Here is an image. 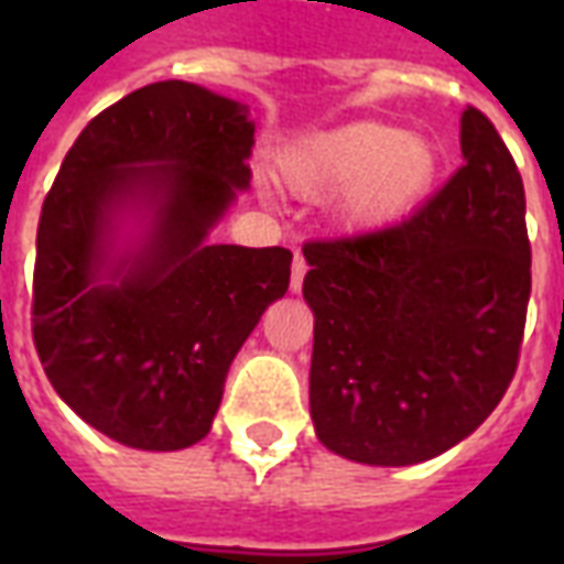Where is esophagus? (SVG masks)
Masks as SVG:
<instances>
[{"mask_svg":"<svg viewBox=\"0 0 564 564\" xmlns=\"http://www.w3.org/2000/svg\"><path fill=\"white\" fill-rule=\"evenodd\" d=\"M305 274H307V262L302 253H295L293 257V274H290V290L299 293L302 290V283H305Z\"/></svg>","mask_w":564,"mask_h":564,"instance_id":"obj_1","label":"esophagus"}]
</instances>
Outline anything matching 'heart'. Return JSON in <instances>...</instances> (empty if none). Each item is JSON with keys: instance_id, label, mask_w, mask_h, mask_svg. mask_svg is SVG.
Instances as JSON below:
<instances>
[{"instance_id": "heart-1", "label": "heart", "mask_w": 564, "mask_h": 564, "mask_svg": "<svg viewBox=\"0 0 564 564\" xmlns=\"http://www.w3.org/2000/svg\"><path fill=\"white\" fill-rule=\"evenodd\" d=\"M441 172L432 141L390 123H347L283 150L281 177L290 193H338L335 217L347 229H378L416 208Z\"/></svg>"}]
</instances>
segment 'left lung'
Returning a JSON list of instances; mask_svg holds the SVG:
<instances>
[{
	"mask_svg": "<svg viewBox=\"0 0 564 564\" xmlns=\"http://www.w3.org/2000/svg\"><path fill=\"white\" fill-rule=\"evenodd\" d=\"M465 165L408 220L302 245L311 416L344 459L414 465L496 411L532 293L525 189L492 120L462 111Z\"/></svg>",
	"mask_w": 564,
	"mask_h": 564,
	"instance_id": "obj_1",
	"label": "left lung"
}]
</instances>
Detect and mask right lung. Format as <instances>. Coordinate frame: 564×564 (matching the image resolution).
I'll list each match as a JSON object with an SVG mask.
<instances>
[{
	"instance_id": "add662e5",
	"label": "right lung",
	"mask_w": 564,
	"mask_h": 564,
	"mask_svg": "<svg viewBox=\"0 0 564 564\" xmlns=\"http://www.w3.org/2000/svg\"><path fill=\"white\" fill-rule=\"evenodd\" d=\"M250 108L156 80L84 127L44 198L32 341L59 399L135 449H184L210 432L226 371L290 286L286 247L208 245L250 184ZM154 208L149 245L104 271L117 207Z\"/></svg>"
}]
</instances>
